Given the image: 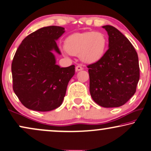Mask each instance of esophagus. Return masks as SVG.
<instances>
[{
    "label": "esophagus",
    "mask_w": 151,
    "mask_h": 151,
    "mask_svg": "<svg viewBox=\"0 0 151 151\" xmlns=\"http://www.w3.org/2000/svg\"><path fill=\"white\" fill-rule=\"evenodd\" d=\"M83 70V68L81 65H77V67H76V71L79 72V71H81V70Z\"/></svg>",
    "instance_id": "obj_1"
}]
</instances>
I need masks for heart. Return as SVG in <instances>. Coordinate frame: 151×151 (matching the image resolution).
<instances>
[{
	"label": "heart",
	"instance_id": "1",
	"mask_svg": "<svg viewBox=\"0 0 151 151\" xmlns=\"http://www.w3.org/2000/svg\"><path fill=\"white\" fill-rule=\"evenodd\" d=\"M107 39L100 32L77 33L68 36L65 41V49L69 54L79 56L83 62L94 63L105 54Z\"/></svg>",
	"mask_w": 151,
	"mask_h": 151
}]
</instances>
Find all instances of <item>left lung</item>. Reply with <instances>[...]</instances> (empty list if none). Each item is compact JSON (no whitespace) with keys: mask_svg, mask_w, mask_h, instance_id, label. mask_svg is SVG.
Returning <instances> with one entry per match:
<instances>
[{"mask_svg":"<svg viewBox=\"0 0 151 151\" xmlns=\"http://www.w3.org/2000/svg\"><path fill=\"white\" fill-rule=\"evenodd\" d=\"M109 35V49L99 61L87 66L90 93L103 107L125 104L136 92L139 80V58L129 40L115 27L103 26Z\"/></svg>","mask_w":151,"mask_h":151,"instance_id":"8db88e82","label":"left lung"}]
</instances>
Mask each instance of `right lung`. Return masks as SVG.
Masks as SVG:
<instances>
[{
  "mask_svg": "<svg viewBox=\"0 0 151 151\" xmlns=\"http://www.w3.org/2000/svg\"><path fill=\"white\" fill-rule=\"evenodd\" d=\"M65 28L51 26L28 35L17 49L12 63L13 90L29 109L49 111L62 104L75 66L60 68L53 52L60 55L56 41Z\"/></svg>",
  "mask_w": 151,
  "mask_h": 151,
  "instance_id": "add662e5",
  "label": "right lung"
}]
</instances>
